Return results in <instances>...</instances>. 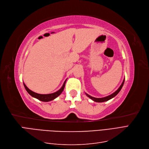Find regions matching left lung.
Listing matches in <instances>:
<instances>
[{"label": "left lung", "instance_id": "left-lung-1", "mask_svg": "<svg viewBox=\"0 0 149 149\" xmlns=\"http://www.w3.org/2000/svg\"><path fill=\"white\" fill-rule=\"evenodd\" d=\"M124 82H125V79L123 80V82H122V85H120V86L118 88V89L116 91H115L113 93H112V95H109V96H106V97H102V98H96V97H92V96H91L90 95L86 94V93H85V94L86 95V96H87L88 97H90V98L91 99V100H92L93 101H95V102H102L107 101H109V100H111V99H112V98H113V97H115V96H116V95L118 94V93L120 91L121 89L122 88V87H123V86Z\"/></svg>", "mask_w": 149, "mask_h": 149}]
</instances>
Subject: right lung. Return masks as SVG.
<instances>
[{
  "mask_svg": "<svg viewBox=\"0 0 149 149\" xmlns=\"http://www.w3.org/2000/svg\"><path fill=\"white\" fill-rule=\"evenodd\" d=\"M65 81H66V80L64 82L63 85L62 86V87L58 91H57L56 92H54L53 93H51V94H47V95H42V94H38V93H36L34 91H31V90H29L24 84H24L25 89L26 90L27 93H28L31 96L34 97L41 101L48 102V101H50L54 100L55 98H56L58 96H59L61 94V93L63 91L64 88Z\"/></svg>",
  "mask_w": 149,
  "mask_h": 149,
  "instance_id": "obj_1",
  "label": "right lung"
}]
</instances>
